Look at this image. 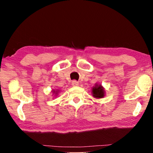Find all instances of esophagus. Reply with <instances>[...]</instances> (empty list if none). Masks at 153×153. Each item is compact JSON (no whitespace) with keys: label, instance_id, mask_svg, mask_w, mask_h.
<instances>
[{"label":"esophagus","instance_id":"1","mask_svg":"<svg viewBox=\"0 0 153 153\" xmlns=\"http://www.w3.org/2000/svg\"><path fill=\"white\" fill-rule=\"evenodd\" d=\"M72 84L73 86H77V85H79V82L76 80H74V81H72Z\"/></svg>","mask_w":153,"mask_h":153}]
</instances>
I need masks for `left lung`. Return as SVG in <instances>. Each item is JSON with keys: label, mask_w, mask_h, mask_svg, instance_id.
<instances>
[{"label": "left lung", "mask_w": 153, "mask_h": 153, "mask_svg": "<svg viewBox=\"0 0 153 153\" xmlns=\"http://www.w3.org/2000/svg\"><path fill=\"white\" fill-rule=\"evenodd\" d=\"M92 93H93V97L96 98H102L104 96V90L101 85H97L93 88Z\"/></svg>", "instance_id": "1"}]
</instances>
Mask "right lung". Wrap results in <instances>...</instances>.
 Instances as JSON below:
<instances>
[{
  "instance_id": "obj_1",
  "label": "right lung",
  "mask_w": 153,
  "mask_h": 153,
  "mask_svg": "<svg viewBox=\"0 0 153 153\" xmlns=\"http://www.w3.org/2000/svg\"><path fill=\"white\" fill-rule=\"evenodd\" d=\"M54 92H55V91H54Z\"/></svg>"
}]
</instances>
